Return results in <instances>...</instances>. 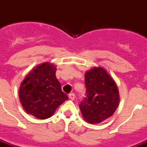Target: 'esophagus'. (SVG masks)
Segmentation results:
<instances>
[{"label": "esophagus", "mask_w": 147, "mask_h": 147, "mask_svg": "<svg viewBox=\"0 0 147 147\" xmlns=\"http://www.w3.org/2000/svg\"><path fill=\"white\" fill-rule=\"evenodd\" d=\"M69 98H70L71 100H74L75 98H76V95H75V93H70L69 95Z\"/></svg>", "instance_id": "esophagus-1"}]
</instances>
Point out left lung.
Segmentation results:
<instances>
[{"label": "left lung", "instance_id": "obj_1", "mask_svg": "<svg viewBox=\"0 0 147 147\" xmlns=\"http://www.w3.org/2000/svg\"><path fill=\"white\" fill-rule=\"evenodd\" d=\"M86 97L79 104L82 116L88 123H102L113 116L119 106L117 86L107 71L101 67L85 74Z\"/></svg>", "mask_w": 147, "mask_h": 147}]
</instances>
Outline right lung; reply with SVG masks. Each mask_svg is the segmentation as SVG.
<instances>
[{"instance_id":"right-lung-1","label":"right lung","mask_w":147,"mask_h":147,"mask_svg":"<svg viewBox=\"0 0 147 147\" xmlns=\"http://www.w3.org/2000/svg\"><path fill=\"white\" fill-rule=\"evenodd\" d=\"M55 71L54 65L45 62L34 69L21 82L19 98L27 113L41 119H48L69 99L61 91Z\"/></svg>"}]
</instances>
